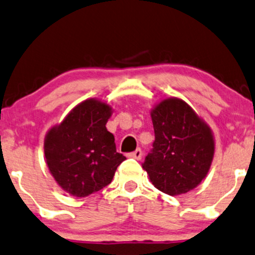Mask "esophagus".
<instances>
[{"instance_id": "esophagus-1", "label": "esophagus", "mask_w": 255, "mask_h": 255, "mask_svg": "<svg viewBox=\"0 0 255 255\" xmlns=\"http://www.w3.org/2000/svg\"><path fill=\"white\" fill-rule=\"evenodd\" d=\"M128 157H131V158H134V159H140L142 158V150L137 149L136 151L128 153Z\"/></svg>"}]
</instances>
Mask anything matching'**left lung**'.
Instances as JSON below:
<instances>
[{
  "label": "left lung",
  "instance_id": "1",
  "mask_svg": "<svg viewBox=\"0 0 255 255\" xmlns=\"http://www.w3.org/2000/svg\"><path fill=\"white\" fill-rule=\"evenodd\" d=\"M150 115L155 142L143 169L157 189L170 196L193 190L206 178L214 158L212 128L175 97L156 104Z\"/></svg>",
  "mask_w": 255,
  "mask_h": 255
}]
</instances>
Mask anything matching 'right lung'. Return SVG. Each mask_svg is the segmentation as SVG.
I'll return each instance as SVG.
<instances>
[{
	"instance_id": "add662e5",
	"label": "right lung",
	"mask_w": 255,
	"mask_h": 255,
	"mask_svg": "<svg viewBox=\"0 0 255 255\" xmlns=\"http://www.w3.org/2000/svg\"><path fill=\"white\" fill-rule=\"evenodd\" d=\"M108 103L86 99L46 133L43 150L54 180L66 193L85 197L111 183L125 156L116 150L106 128L112 115Z\"/></svg>"
}]
</instances>
